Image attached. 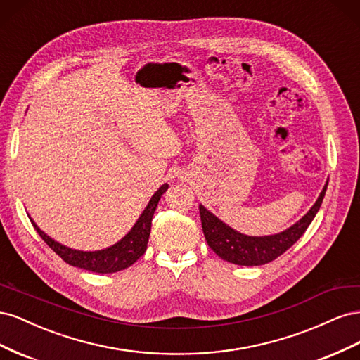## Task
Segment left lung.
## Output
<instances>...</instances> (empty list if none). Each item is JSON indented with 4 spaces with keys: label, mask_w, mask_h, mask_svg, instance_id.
<instances>
[{
    "label": "left lung",
    "mask_w": 360,
    "mask_h": 360,
    "mask_svg": "<svg viewBox=\"0 0 360 360\" xmlns=\"http://www.w3.org/2000/svg\"><path fill=\"white\" fill-rule=\"evenodd\" d=\"M328 183L329 180L326 181L317 201L302 219L287 228L285 231L271 236L258 237L238 233L200 204L201 225L207 245L213 249L217 257L237 266H263L270 263V261L284 254L307 231L315 214L320 210Z\"/></svg>",
    "instance_id": "8db88e82"
}]
</instances>
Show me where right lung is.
Instances as JSON below:
<instances>
[{"label": "right lung", "mask_w": 360, "mask_h": 360, "mask_svg": "<svg viewBox=\"0 0 360 360\" xmlns=\"http://www.w3.org/2000/svg\"><path fill=\"white\" fill-rule=\"evenodd\" d=\"M167 189L168 184L163 183L148 201L144 212L141 213L138 221L132 226V230H130L122 240H118L112 246L101 250H78L69 246H64L57 240H53V238L49 237L46 233H43L31 217L30 221L32 226L36 228L39 236L46 242V245L70 266L94 271V274H115V271L124 270L132 266L135 261L146 252L151 231V219H153V214L156 212L160 197Z\"/></svg>", "instance_id": "add662e5"}]
</instances>
